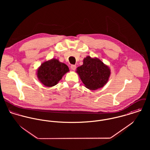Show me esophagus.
Returning <instances> with one entry per match:
<instances>
[{
	"mask_svg": "<svg viewBox=\"0 0 150 150\" xmlns=\"http://www.w3.org/2000/svg\"><path fill=\"white\" fill-rule=\"evenodd\" d=\"M70 68H71V70H76V66L75 64H71V66H70Z\"/></svg>",
	"mask_w": 150,
	"mask_h": 150,
	"instance_id": "1",
	"label": "esophagus"
}]
</instances>
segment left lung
Masks as SVG:
<instances>
[{"mask_svg": "<svg viewBox=\"0 0 150 150\" xmlns=\"http://www.w3.org/2000/svg\"><path fill=\"white\" fill-rule=\"evenodd\" d=\"M77 73L86 87L91 90L102 88L107 83L110 75L108 67L98 58L87 57L83 64L77 69Z\"/></svg>", "mask_w": 150, "mask_h": 150, "instance_id": "1", "label": "left lung"}]
</instances>
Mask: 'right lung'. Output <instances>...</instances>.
I'll use <instances>...</instances> for the list:
<instances>
[{"label": "right lung", "instance_id": "right-lung-1", "mask_svg": "<svg viewBox=\"0 0 150 150\" xmlns=\"http://www.w3.org/2000/svg\"><path fill=\"white\" fill-rule=\"evenodd\" d=\"M69 70L66 64L52 59L42 64L38 70V77L43 85L51 87L57 85Z\"/></svg>", "mask_w": 150, "mask_h": 150}]
</instances>
